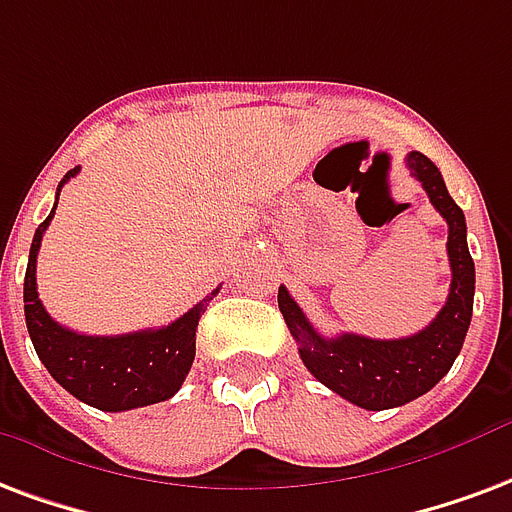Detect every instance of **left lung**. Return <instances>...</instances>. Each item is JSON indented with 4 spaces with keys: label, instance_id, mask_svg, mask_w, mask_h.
I'll return each instance as SVG.
<instances>
[{
    "label": "left lung",
    "instance_id": "8db88e82",
    "mask_svg": "<svg viewBox=\"0 0 512 512\" xmlns=\"http://www.w3.org/2000/svg\"><path fill=\"white\" fill-rule=\"evenodd\" d=\"M407 168L423 184L431 206L448 222L450 293L423 331L404 339H369L358 333L328 339L306 320L287 287H279V312L285 314L306 369L342 399L374 412L418 399L450 372L469 331L475 301V263L467 246L464 211L450 198L442 173L426 154L410 151Z\"/></svg>",
    "mask_w": 512,
    "mask_h": 512
}]
</instances>
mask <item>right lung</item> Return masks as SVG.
Instances as JSON below:
<instances>
[{"label": "right lung", "mask_w": 512, "mask_h": 512, "mask_svg": "<svg viewBox=\"0 0 512 512\" xmlns=\"http://www.w3.org/2000/svg\"><path fill=\"white\" fill-rule=\"evenodd\" d=\"M78 170L81 168H73L59 181L56 200L64 184ZM54 214L56 203L48 219L34 230L24 276L26 328L48 374L64 391L73 393L75 399L102 412L138 410L170 399L181 388L189 366L195 361V331H198L200 314L206 312L208 301L219 293V287L189 312L181 314L179 320L162 328L121 333V336H86L70 331L45 312L37 295V252Z\"/></svg>", "instance_id": "add662e5"}]
</instances>
